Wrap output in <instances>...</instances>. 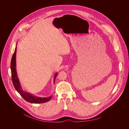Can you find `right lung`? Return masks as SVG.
I'll use <instances>...</instances> for the list:
<instances>
[{
	"instance_id": "right-lung-1",
	"label": "right lung",
	"mask_w": 129,
	"mask_h": 129,
	"mask_svg": "<svg viewBox=\"0 0 129 129\" xmlns=\"http://www.w3.org/2000/svg\"><path fill=\"white\" fill-rule=\"evenodd\" d=\"M16 51H17V47L15 48V50L14 53L12 57L11 64H10V68H11V77L12 80L13 84V85L16 90V91L18 92L20 94V95L27 102L32 103H45L49 101L52 98V96L47 97H40L34 96L32 94L29 92H26L24 91L21 87V84L20 83L19 80L18 75L17 74L16 69ZM57 73H55V76H54V82H55V78L57 75Z\"/></svg>"
}]
</instances>
